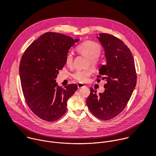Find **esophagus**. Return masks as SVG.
<instances>
[{"label": "esophagus", "instance_id": "obj_1", "mask_svg": "<svg viewBox=\"0 0 156 156\" xmlns=\"http://www.w3.org/2000/svg\"><path fill=\"white\" fill-rule=\"evenodd\" d=\"M85 87L83 84H82V83H78L77 84V87H78V88H83V87Z\"/></svg>", "mask_w": 156, "mask_h": 156}]
</instances>
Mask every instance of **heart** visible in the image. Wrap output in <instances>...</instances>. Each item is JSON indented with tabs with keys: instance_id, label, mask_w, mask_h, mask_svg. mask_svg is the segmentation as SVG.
<instances>
[{
	"instance_id": "1",
	"label": "heart",
	"mask_w": 156,
	"mask_h": 156,
	"mask_svg": "<svg viewBox=\"0 0 156 156\" xmlns=\"http://www.w3.org/2000/svg\"><path fill=\"white\" fill-rule=\"evenodd\" d=\"M77 49L82 54L88 58V66H91L93 68H97L101 64L99 56L101 52L100 46L93 41H87L80 44ZM73 62V54L71 52H68L65 57V63L68 66H71ZM91 74V70L90 68L84 70H77L73 74V78L78 82L84 83L87 81L88 77Z\"/></svg>"
}]
</instances>
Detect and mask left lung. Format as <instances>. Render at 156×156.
<instances>
[{
  "instance_id": "left-lung-1",
  "label": "left lung",
  "mask_w": 156,
  "mask_h": 156,
  "mask_svg": "<svg viewBox=\"0 0 156 156\" xmlns=\"http://www.w3.org/2000/svg\"><path fill=\"white\" fill-rule=\"evenodd\" d=\"M98 39L104 48L107 63L99 69L97 82L107 81L105 91L96 94L90 88L87 99L90 111L102 120L111 119L126 107L136 83L134 60L128 47L119 38L107 34H100Z\"/></svg>"
}]
</instances>
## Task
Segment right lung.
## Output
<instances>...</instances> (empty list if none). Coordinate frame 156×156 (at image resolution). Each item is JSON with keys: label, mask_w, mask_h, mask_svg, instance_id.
<instances>
[{"label": "right lung", "mask_w": 156, "mask_h": 156, "mask_svg": "<svg viewBox=\"0 0 156 156\" xmlns=\"http://www.w3.org/2000/svg\"><path fill=\"white\" fill-rule=\"evenodd\" d=\"M79 40L47 32L34 41L21 57L20 74L25 101L32 112L43 120L60 118L66 112L68 99L77 89L76 84L62 88L55 79L66 64L68 50Z\"/></svg>", "instance_id": "add662e5"}]
</instances>
